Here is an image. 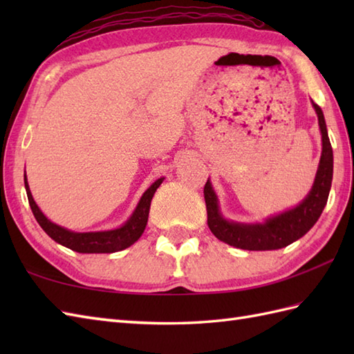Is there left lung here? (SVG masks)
Segmentation results:
<instances>
[{
  "instance_id": "8db88e82",
  "label": "left lung",
  "mask_w": 354,
  "mask_h": 354,
  "mask_svg": "<svg viewBox=\"0 0 354 354\" xmlns=\"http://www.w3.org/2000/svg\"><path fill=\"white\" fill-rule=\"evenodd\" d=\"M313 108L318 114V123L322 135V153L315 184L301 204L278 214L265 223L243 225L225 221L217 207V198L213 187L207 181L204 187V198L207 204L208 227L213 234L231 246L248 251H270L280 250L303 237L309 231L324 209L333 178V150L330 145L324 114L317 103Z\"/></svg>"
}]
</instances>
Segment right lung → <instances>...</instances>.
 <instances>
[{
    "label": "right lung",
    "instance_id": "1",
    "mask_svg": "<svg viewBox=\"0 0 354 354\" xmlns=\"http://www.w3.org/2000/svg\"><path fill=\"white\" fill-rule=\"evenodd\" d=\"M162 178L158 179L152 185L149 187L146 193L142 194L138 207L135 208L133 214L131 219L127 221L122 228L111 230V231H97V232H73L65 230L59 225L50 222L47 217L42 214L39 207L36 205L33 201L32 193H30L27 178L24 175V184H26V192L28 198V204L32 207V212L36 217L37 223L41 225V228L47 232V234L55 240V242L61 243L70 250L82 252V254H109V252H117L126 250L127 246L137 242L141 237L145 228L147 225V217H149V209H150V201H152L153 194L158 187L161 185Z\"/></svg>",
    "mask_w": 354,
    "mask_h": 354
}]
</instances>
